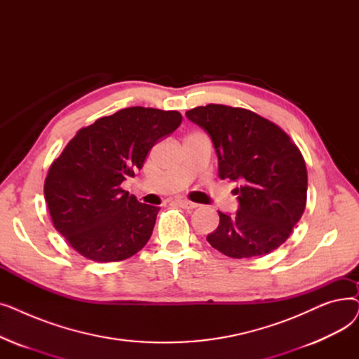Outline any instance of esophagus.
Here are the masks:
<instances>
[{
	"mask_svg": "<svg viewBox=\"0 0 359 359\" xmlns=\"http://www.w3.org/2000/svg\"><path fill=\"white\" fill-rule=\"evenodd\" d=\"M176 203L180 206V208H183L186 211H192V210H195L196 206H198V203L191 202V201H186V199H179Z\"/></svg>",
	"mask_w": 359,
	"mask_h": 359,
	"instance_id": "esophagus-1",
	"label": "esophagus"
}]
</instances>
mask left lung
<instances>
[{
    "instance_id": "1",
    "label": "left lung",
    "mask_w": 359,
    "mask_h": 359,
    "mask_svg": "<svg viewBox=\"0 0 359 359\" xmlns=\"http://www.w3.org/2000/svg\"><path fill=\"white\" fill-rule=\"evenodd\" d=\"M186 116L211 137L218 176L240 184L234 189L238 211H218V229L206 240L234 259L278 249L306 210L307 168L298 147L278 125L248 109L206 104Z\"/></svg>"
}]
</instances>
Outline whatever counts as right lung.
Wrapping results in <instances>:
<instances>
[{"label": "right lung", "instance_id": "1", "mask_svg": "<svg viewBox=\"0 0 359 359\" xmlns=\"http://www.w3.org/2000/svg\"><path fill=\"white\" fill-rule=\"evenodd\" d=\"M182 123L176 110L126 107L81 128L49 167L45 199L53 227L94 262L138 253L154 230L158 206L141 203L121 183L142 168L148 151Z\"/></svg>", "mask_w": 359, "mask_h": 359}]
</instances>
